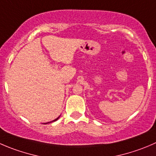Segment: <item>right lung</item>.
Returning a JSON list of instances; mask_svg holds the SVG:
<instances>
[{
  "label": "right lung",
  "instance_id": "obj_1",
  "mask_svg": "<svg viewBox=\"0 0 156 156\" xmlns=\"http://www.w3.org/2000/svg\"><path fill=\"white\" fill-rule=\"evenodd\" d=\"M58 118H56V119H55V120H52V122H54V121H55V120H58ZM49 123H51V122H49ZM44 123V124H47V123Z\"/></svg>",
  "mask_w": 156,
  "mask_h": 156
}]
</instances>
